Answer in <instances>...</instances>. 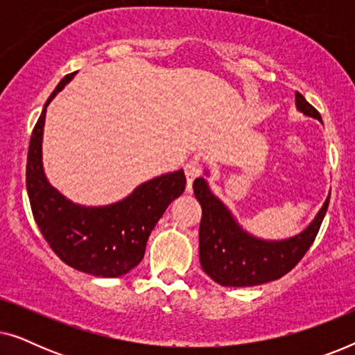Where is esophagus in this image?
<instances>
[{
  "label": "esophagus",
  "mask_w": 355,
  "mask_h": 355,
  "mask_svg": "<svg viewBox=\"0 0 355 355\" xmlns=\"http://www.w3.org/2000/svg\"><path fill=\"white\" fill-rule=\"evenodd\" d=\"M184 173H186V179H187V191L191 192L193 179L202 174V164L198 163L197 159H191V162L186 163V166H184Z\"/></svg>",
  "instance_id": "1"
}]
</instances>
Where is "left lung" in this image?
I'll list each match as a JSON object with an SVG mask.
<instances>
[{"label":"left lung","instance_id":"8db88e82","mask_svg":"<svg viewBox=\"0 0 355 355\" xmlns=\"http://www.w3.org/2000/svg\"><path fill=\"white\" fill-rule=\"evenodd\" d=\"M295 106L300 113L322 121V116L299 92ZM193 193L202 205L198 255L205 273L221 286L247 288L279 279L289 273L313 244L328 210L329 196L313 221L288 239L265 241L247 232L230 208L210 191L203 178L193 181Z\"/></svg>","mask_w":355,"mask_h":355}]
</instances>
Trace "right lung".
<instances>
[{
	"instance_id": "1",
	"label": "right lung",
	"mask_w": 355,
	"mask_h": 355,
	"mask_svg": "<svg viewBox=\"0 0 355 355\" xmlns=\"http://www.w3.org/2000/svg\"><path fill=\"white\" fill-rule=\"evenodd\" d=\"M67 74L46 100L33 128L27 155V193L35 223L66 265L101 278L129 273L144 259L148 236L169 203L186 189L182 169L140 184L123 200L103 207L71 202L48 182L42 163L46 106L69 84Z\"/></svg>"
}]
</instances>
